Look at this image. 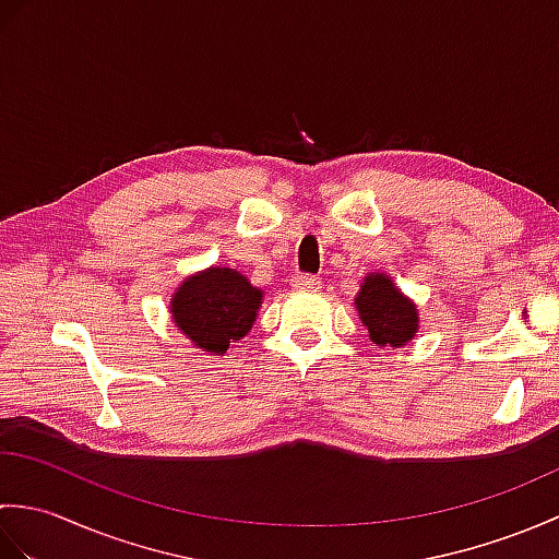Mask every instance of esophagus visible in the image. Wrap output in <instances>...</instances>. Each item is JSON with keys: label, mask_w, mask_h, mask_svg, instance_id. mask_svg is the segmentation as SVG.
I'll return each mask as SVG.
<instances>
[{"label": "esophagus", "mask_w": 559, "mask_h": 559, "mask_svg": "<svg viewBox=\"0 0 559 559\" xmlns=\"http://www.w3.org/2000/svg\"><path fill=\"white\" fill-rule=\"evenodd\" d=\"M290 283H293V288H298V290H310V288L319 286V278L312 276V273H295Z\"/></svg>", "instance_id": "34e87169"}]
</instances>
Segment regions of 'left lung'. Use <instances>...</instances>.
<instances>
[{
  "label": "left lung",
  "instance_id": "8db88e82",
  "mask_svg": "<svg viewBox=\"0 0 559 559\" xmlns=\"http://www.w3.org/2000/svg\"><path fill=\"white\" fill-rule=\"evenodd\" d=\"M362 324L370 331V338L377 346L401 348L415 336L418 329V312L415 305L403 298L399 288H394L382 273H370L365 278V286L355 298Z\"/></svg>",
  "mask_w": 559,
  "mask_h": 559
}]
</instances>
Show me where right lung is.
<instances>
[{
	"label": "right lung",
	"instance_id": "right-lung-1",
	"mask_svg": "<svg viewBox=\"0 0 559 559\" xmlns=\"http://www.w3.org/2000/svg\"><path fill=\"white\" fill-rule=\"evenodd\" d=\"M259 305L261 290L242 273L213 266L187 278L175 293L173 319L197 348L225 353L252 329Z\"/></svg>",
	"mask_w": 559,
	"mask_h": 559
}]
</instances>
